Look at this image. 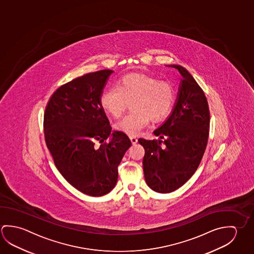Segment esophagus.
<instances>
[{"instance_id":"esophagus-1","label":"esophagus","mask_w":254,"mask_h":254,"mask_svg":"<svg viewBox=\"0 0 254 254\" xmlns=\"http://www.w3.org/2000/svg\"><path fill=\"white\" fill-rule=\"evenodd\" d=\"M129 139H130V141H131V142H132V144H135L136 142H137L138 140L135 137H132V136H130L129 137Z\"/></svg>"}]
</instances>
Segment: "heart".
<instances>
[{"label": "heart", "instance_id": "b5f03b06", "mask_svg": "<svg viewBox=\"0 0 254 254\" xmlns=\"http://www.w3.org/2000/svg\"><path fill=\"white\" fill-rule=\"evenodd\" d=\"M177 100V90L173 84L158 80L153 74L129 72L117 79L115 86L101 93V106L114 118L121 117L132 102V112L115 124L117 131L134 136L153 122L170 115Z\"/></svg>", "mask_w": 254, "mask_h": 254}]
</instances>
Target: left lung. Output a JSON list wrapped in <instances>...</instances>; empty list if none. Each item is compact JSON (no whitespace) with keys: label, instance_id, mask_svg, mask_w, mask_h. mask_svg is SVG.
<instances>
[{"label":"left lung","instance_id":"1","mask_svg":"<svg viewBox=\"0 0 254 254\" xmlns=\"http://www.w3.org/2000/svg\"><path fill=\"white\" fill-rule=\"evenodd\" d=\"M172 66L183 79L173 113L153 132L164 141L138 140L145 150L142 167L146 183L158 193L175 191L191 178L204 156L210 127L204 92L187 70Z\"/></svg>","mask_w":254,"mask_h":254}]
</instances>
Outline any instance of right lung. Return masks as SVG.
Returning <instances> with one entry per match:
<instances>
[{"mask_svg": "<svg viewBox=\"0 0 254 254\" xmlns=\"http://www.w3.org/2000/svg\"><path fill=\"white\" fill-rule=\"evenodd\" d=\"M112 72L101 70L64 84L44 113L45 141L55 166L72 187L91 196L115 187L118 166L131 146L127 134L112 130L99 101ZM108 137L109 143H104ZM96 140L100 146H94Z\"/></svg>", "mask_w": 254, "mask_h": 254, "instance_id": "1", "label": "right lung"}]
</instances>
